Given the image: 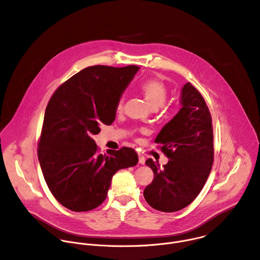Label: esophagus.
Returning a JSON list of instances; mask_svg holds the SVG:
<instances>
[{"label": "esophagus", "mask_w": 260, "mask_h": 260, "mask_svg": "<svg viewBox=\"0 0 260 260\" xmlns=\"http://www.w3.org/2000/svg\"><path fill=\"white\" fill-rule=\"evenodd\" d=\"M145 161H146V159H145V157L143 156V155H139V164H141V165H145Z\"/></svg>", "instance_id": "esophagus-1"}]
</instances>
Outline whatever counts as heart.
Segmentation results:
<instances>
[{
	"label": "heart",
	"instance_id": "b5f03b06",
	"mask_svg": "<svg viewBox=\"0 0 260 260\" xmlns=\"http://www.w3.org/2000/svg\"><path fill=\"white\" fill-rule=\"evenodd\" d=\"M141 91L146 102L148 103V105H149L152 109L156 110L160 108L161 106H164V104L167 101V96H168L167 88L165 84L157 79H148L144 81L141 84ZM123 101H124V98L121 96L117 104L118 110L122 108Z\"/></svg>",
	"mask_w": 260,
	"mask_h": 260
}]
</instances>
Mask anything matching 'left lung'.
I'll list each match as a JSON object with an SVG mask.
<instances>
[{
	"mask_svg": "<svg viewBox=\"0 0 260 260\" xmlns=\"http://www.w3.org/2000/svg\"><path fill=\"white\" fill-rule=\"evenodd\" d=\"M181 109L161 128L155 143L170 158L164 169L146 160L154 174L143 194L153 209L176 212L193 202L210 175L213 159V128L209 109L191 83L184 84Z\"/></svg>",
	"mask_w": 260,
	"mask_h": 260,
	"instance_id": "1",
	"label": "left lung"
}]
</instances>
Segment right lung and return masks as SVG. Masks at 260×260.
Masks as SVG:
<instances>
[{
	"label": "right lung",
	"instance_id": "1",
	"mask_svg": "<svg viewBox=\"0 0 260 260\" xmlns=\"http://www.w3.org/2000/svg\"><path fill=\"white\" fill-rule=\"evenodd\" d=\"M137 66H92L75 74L51 96L39 142L40 167L54 198L69 210L86 212L106 199L113 175L138 164L132 148L98 152L92 136L111 125Z\"/></svg>",
	"mask_w": 260,
	"mask_h": 260
}]
</instances>
